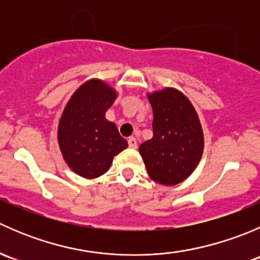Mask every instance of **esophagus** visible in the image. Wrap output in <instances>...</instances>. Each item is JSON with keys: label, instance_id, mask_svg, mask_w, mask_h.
Masks as SVG:
<instances>
[{"label": "esophagus", "instance_id": "obj_1", "mask_svg": "<svg viewBox=\"0 0 260 260\" xmlns=\"http://www.w3.org/2000/svg\"><path fill=\"white\" fill-rule=\"evenodd\" d=\"M128 146H129V148H137V140L135 137H129L128 138Z\"/></svg>", "mask_w": 260, "mask_h": 260}]
</instances>
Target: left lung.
I'll return each mask as SVG.
<instances>
[{
  "label": "left lung",
  "instance_id": "left-lung-1",
  "mask_svg": "<svg viewBox=\"0 0 260 260\" xmlns=\"http://www.w3.org/2000/svg\"><path fill=\"white\" fill-rule=\"evenodd\" d=\"M153 137L140 146L149 177L174 186L187 179L204 152V133L191 102L175 88L148 94Z\"/></svg>",
  "mask_w": 260,
  "mask_h": 260
}]
</instances>
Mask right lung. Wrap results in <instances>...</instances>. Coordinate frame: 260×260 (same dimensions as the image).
Wrapping results in <instances>:
<instances>
[{"mask_svg":"<svg viewBox=\"0 0 260 260\" xmlns=\"http://www.w3.org/2000/svg\"><path fill=\"white\" fill-rule=\"evenodd\" d=\"M117 91L103 80L83 84L68 102L57 127V142L68 166L81 177L95 179L106 174L115 154L128 143L106 112Z\"/></svg>","mask_w":260,"mask_h":260,"instance_id":"add662e5","label":"right lung"}]
</instances>
